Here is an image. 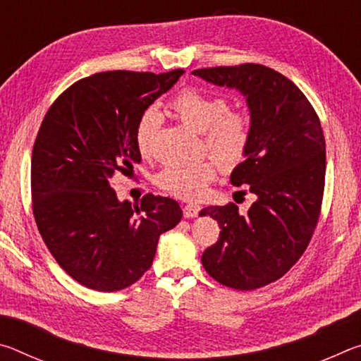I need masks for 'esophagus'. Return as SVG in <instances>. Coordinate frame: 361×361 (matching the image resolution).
<instances>
[{
    "instance_id": "esophagus-1",
    "label": "esophagus",
    "mask_w": 361,
    "mask_h": 361,
    "mask_svg": "<svg viewBox=\"0 0 361 361\" xmlns=\"http://www.w3.org/2000/svg\"><path fill=\"white\" fill-rule=\"evenodd\" d=\"M199 212H200V205L197 204H188L183 207V215H185V218H195Z\"/></svg>"
}]
</instances>
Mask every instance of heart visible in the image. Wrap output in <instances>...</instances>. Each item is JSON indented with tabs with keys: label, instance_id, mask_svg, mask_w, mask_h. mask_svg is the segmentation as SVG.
<instances>
[{
	"label": "heart",
	"instance_id": "heart-1",
	"mask_svg": "<svg viewBox=\"0 0 361 361\" xmlns=\"http://www.w3.org/2000/svg\"><path fill=\"white\" fill-rule=\"evenodd\" d=\"M173 113L197 132L204 133L207 148L224 169H234L247 154L252 140V122L242 111L229 109V102L223 97L205 94L188 87L170 102ZM161 126V114L156 109H146L135 127V146L142 156H148L152 140ZM216 175L213 159L191 164H169L156 175V183L164 191L181 199H199L207 192L210 181Z\"/></svg>",
	"mask_w": 361,
	"mask_h": 361
}]
</instances>
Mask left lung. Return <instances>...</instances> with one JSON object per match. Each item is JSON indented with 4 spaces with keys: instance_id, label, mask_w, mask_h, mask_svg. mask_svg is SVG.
I'll use <instances>...</instances> for the list:
<instances>
[{
    "instance_id": "obj_1",
    "label": "left lung",
    "mask_w": 361,
    "mask_h": 361,
    "mask_svg": "<svg viewBox=\"0 0 361 361\" xmlns=\"http://www.w3.org/2000/svg\"><path fill=\"white\" fill-rule=\"evenodd\" d=\"M191 75L239 90L252 122L245 161L232 170L231 183L248 186L255 202L245 215L235 204L200 210L221 229L202 264L229 288H261L301 258L319 221L326 169L320 119L296 84L264 65L216 66Z\"/></svg>"
}]
</instances>
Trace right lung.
<instances>
[{
  "instance_id": "right-lung-1",
  "label": "right lung",
  "mask_w": 361,
  "mask_h": 361,
  "mask_svg": "<svg viewBox=\"0 0 361 361\" xmlns=\"http://www.w3.org/2000/svg\"><path fill=\"white\" fill-rule=\"evenodd\" d=\"M103 71L54 102L32 154L33 213L59 266L95 291L124 290L148 271L159 237L181 221L176 200H121L111 178L142 161L135 127L183 75Z\"/></svg>"
}]
</instances>
